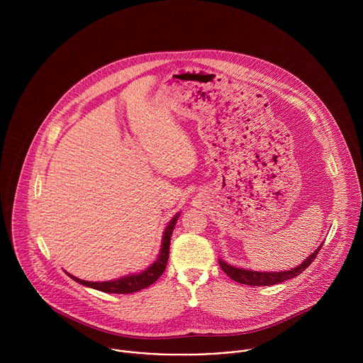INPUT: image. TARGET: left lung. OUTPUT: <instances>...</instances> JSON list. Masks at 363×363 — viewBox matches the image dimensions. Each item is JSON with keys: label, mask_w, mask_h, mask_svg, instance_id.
Wrapping results in <instances>:
<instances>
[{"label": "left lung", "mask_w": 363, "mask_h": 363, "mask_svg": "<svg viewBox=\"0 0 363 363\" xmlns=\"http://www.w3.org/2000/svg\"><path fill=\"white\" fill-rule=\"evenodd\" d=\"M322 245L323 244H320V247L316 248L315 252L310 254L300 266H297L291 270H287V272H277V273L276 272H273V273H270V272H252V270H245V269H238V267L230 266L223 260H218V263H220V267L223 269V272L237 283L248 284V286H273V284L283 283L286 280H290V279L297 277L298 274H301L310 264L313 263V260L316 258V255L319 254Z\"/></svg>", "instance_id": "8db88e82"}]
</instances>
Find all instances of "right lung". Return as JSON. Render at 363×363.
<instances>
[{
  "mask_svg": "<svg viewBox=\"0 0 363 363\" xmlns=\"http://www.w3.org/2000/svg\"><path fill=\"white\" fill-rule=\"evenodd\" d=\"M179 213L169 221L168 227L165 228L164 237H162V245H161V251L160 255L157 258V262H155L150 267H147L146 270H143L142 273L138 274H129L126 277L118 279V280H112V281H86L82 279H77L72 274H69L74 281L96 289L99 291H105V293H118V294H128V293H136L142 289L149 287L150 284H153L157 281L162 273L167 269V263H168V258H169V244H171V235L172 231L175 228V224L178 221Z\"/></svg>",
  "mask_w": 363,
  "mask_h": 363,
  "instance_id": "add662e5",
  "label": "right lung"
}]
</instances>
